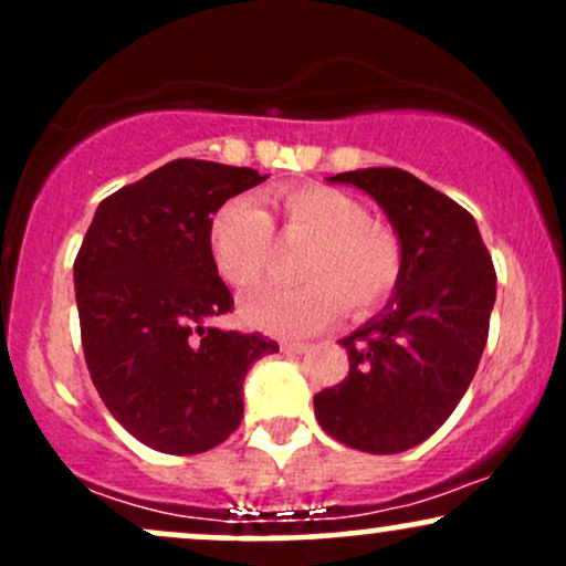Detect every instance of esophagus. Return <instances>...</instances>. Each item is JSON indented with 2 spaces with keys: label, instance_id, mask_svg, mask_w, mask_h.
<instances>
[{
  "label": "esophagus",
  "instance_id": "esophagus-1",
  "mask_svg": "<svg viewBox=\"0 0 566 566\" xmlns=\"http://www.w3.org/2000/svg\"><path fill=\"white\" fill-rule=\"evenodd\" d=\"M282 350H287V354H305V350H308V343L282 340Z\"/></svg>",
  "mask_w": 566,
  "mask_h": 566
}]
</instances>
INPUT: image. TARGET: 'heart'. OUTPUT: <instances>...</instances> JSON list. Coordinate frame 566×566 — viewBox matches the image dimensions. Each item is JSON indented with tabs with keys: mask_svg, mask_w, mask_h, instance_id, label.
Instances as JSON below:
<instances>
[{
	"mask_svg": "<svg viewBox=\"0 0 566 566\" xmlns=\"http://www.w3.org/2000/svg\"><path fill=\"white\" fill-rule=\"evenodd\" d=\"M282 237L308 242L297 287H263L247 295L239 316L279 337L319 333L343 305L367 311L391 295L401 274V247L394 231L373 223L365 205L329 186H303L274 197ZM212 265L226 284L247 290L265 274L274 250L271 220L250 199H233L207 229Z\"/></svg>",
	"mask_w": 566,
	"mask_h": 566,
	"instance_id": "heart-1",
	"label": "heart"
}]
</instances>
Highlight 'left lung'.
<instances>
[{"label": "left lung", "mask_w": 566, "mask_h": 566, "mask_svg": "<svg viewBox=\"0 0 566 566\" xmlns=\"http://www.w3.org/2000/svg\"><path fill=\"white\" fill-rule=\"evenodd\" d=\"M369 193L401 247L391 301L343 337L348 378L314 396L316 420L354 450L396 454L439 431L469 391L490 333L495 265L469 210L399 167L333 175Z\"/></svg>", "instance_id": "8db88e82"}]
</instances>
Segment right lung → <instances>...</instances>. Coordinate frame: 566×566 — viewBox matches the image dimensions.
<instances>
[{
  "label": "right lung",
  "mask_w": 566,
  "mask_h": 566,
  "mask_svg": "<svg viewBox=\"0 0 566 566\" xmlns=\"http://www.w3.org/2000/svg\"><path fill=\"white\" fill-rule=\"evenodd\" d=\"M269 175L175 159L97 205L74 263L84 361L108 412L146 447L199 454L242 423V382L276 340L210 327L233 297L207 229Z\"/></svg>",
  "instance_id": "add662e5"
}]
</instances>
